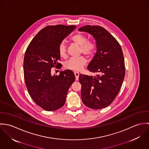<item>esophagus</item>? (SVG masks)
I'll return each instance as SVG.
<instances>
[{"mask_svg": "<svg viewBox=\"0 0 149 149\" xmlns=\"http://www.w3.org/2000/svg\"><path fill=\"white\" fill-rule=\"evenodd\" d=\"M74 75H75V77H76V80L77 81L79 80V73L78 72H74Z\"/></svg>", "mask_w": 149, "mask_h": 149, "instance_id": "obj_1", "label": "esophagus"}]
</instances>
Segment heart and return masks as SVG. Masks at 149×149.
Returning <instances> with one entry per match:
<instances>
[{"label": "heart", "instance_id": "b5f03b06", "mask_svg": "<svg viewBox=\"0 0 149 149\" xmlns=\"http://www.w3.org/2000/svg\"><path fill=\"white\" fill-rule=\"evenodd\" d=\"M72 41L80 46V52L86 56H92L96 49L95 43L91 41H87V38L85 35L78 33L73 36L71 38ZM58 54L60 57L65 58L66 55V45L62 42L58 46ZM86 63V59L84 57L81 56L77 58H71L65 63V68L67 69L79 71L81 70Z\"/></svg>", "mask_w": 149, "mask_h": 149}]
</instances>
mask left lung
I'll use <instances>...</instances> for the list:
<instances>
[{"instance_id":"obj_1","label":"left lung","mask_w":149,"mask_h":149,"mask_svg":"<svg viewBox=\"0 0 149 149\" xmlns=\"http://www.w3.org/2000/svg\"><path fill=\"white\" fill-rule=\"evenodd\" d=\"M79 31L92 35L97 48L87 67L96 76L79 75L81 99L90 108L102 109L111 104L122 85L125 76L122 49L116 40L101 26L86 25L79 28Z\"/></svg>"}]
</instances>
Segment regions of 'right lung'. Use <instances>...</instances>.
<instances>
[{
    "mask_svg": "<svg viewBox=\"0 0 149 149\" xmlns=\"http://www.w3.org/2000/svg\"><path fill=\"white\" fill-rule=\"evenodd\" d=\"M76 28L61 24L46 26L34 37L25 52L26 87L33 101L46 111H55L64 106L68 91L75 80L72 70L60 71L57 76L52 74L51 68L59 65V45Z\"/></svg>",
    "mask_w": 149,
    "mask_h": 149,
    "instance_id": "1",
    "label": "right lung"
}]
</instances>
